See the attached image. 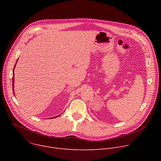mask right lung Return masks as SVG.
<instances>
[{"mask_svg": "<svg viewBox=\"0 0 161 161\" xmlns=\"http://www.w3.org/2000/svg\"><path fill=\"white\" fill-rule=\"evenodd\" d=\"M15 66H16V64H15V65H14V67H15ZM13 91H14V70H13ZM56 117H53V118H56ZM51 119H52V118H51Z\"/></svg>", "mask_w": 161, "mask_h": 161, "instance_id": "1", "label": "right lung"}]
</instances>
